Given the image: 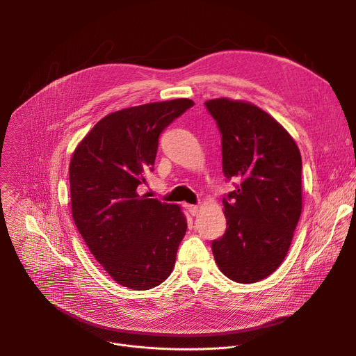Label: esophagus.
<instances>
[{"mask_svg":"<svg viewBox=\"0 0 356 356\" xmlns=\"http://www.w3.org/2000/svg\"><path fill=\"white\" fill-rule=\"evenodd\" d=\"M187 209H188V213H190L193 217L198 216V213H200V207H198V206H187Z\"/></svg>","mask_w":356,"mask_h":356,"instance_id":"esophagus-1","label":"esophagus"}]
</instances>
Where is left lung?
<instances>
[{"mask_svg":"<svg viewBox=\"0 0 356 356\" xmlns=\"http://www.w3.org/2000/svg\"><path fill=\"white\" fill-rule=\"evenodd\" d=\"M206 107L222 135V172L236 180L224 197L227 231L213 241L220 270L255 283L284 261L301 216V155L291 135L248 101L214 98Z\"/></svg>","mask_w":356,"mask_h":356,"instance_id":"obj_1","label":"left lung"}]
</instances>
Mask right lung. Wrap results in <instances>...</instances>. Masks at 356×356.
Segmentation results:
<instances>
[{"mask_svg": "<svg viewBox=\"0 0 356 356\" xmlns=\"http://www.w3.org/2000/svg\"><path fill=\"white\" fill-rule=\"evenodd\" d=\"M188 98L124 108L99 120L69 166L74 224L92 257L121 286L149 290L172 273L187 220L177 204L138 193L155 163L159 135Z\"/></svg>", "mask_w": 356, "mask_h": 356, "instance_id": "right-lung-1", "label": "right lung"}]
</instances>
